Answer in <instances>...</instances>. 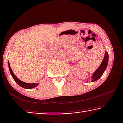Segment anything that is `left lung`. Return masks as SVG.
Here are the masks:
<instances>
[{
	"mask_svg": "<svg viewBox=\"0 0 123 123\" xmlns=\"http://www.w3.org/2000/svg\"><path fill=\"white\" fill-rule=\"evenodd\" d=\"M108 58H109L108 53L106 52L105 54L104 59H103L100 67L98 68L97 70L95 71V73H94L93 75H92V81H95L96 80H97L99 79V78L101 77V75H102L103 73H104V71L105 70L106 67H107L108 63Z\"/></svg>",
	"mask_w": 123,
	"mask_h": 123,
	"instance_id": "8db88e82",
	"label": "left lung"
}]
</instances>
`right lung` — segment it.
I'll return each mask as SVG.
<instances>
[{"instance_id": "right-lung-1", "label": "right lung", "mask_w": 123, "mask_h": 123, "mask_svg": "<svg viewBox=\"0 0 123 123\" xmlns=\"http://www.w3.org/2000/svg\"><path fill=\"white\" fill-rule=\"evenodd\" d=\"M8 65H9V70L10 72V74L12 75V77L14 79V80L16 83H17L18 84L20 85V86L23 87V88H25V89H31L34 88V87L37 86L39 84L38 83H32V84H30V83H26L23 82V81H21L20 80H19L17 76H16L13 73V71H12L11 68H10V66L9 64V63L8 62Z\"/></svg>"}]
</instances>
